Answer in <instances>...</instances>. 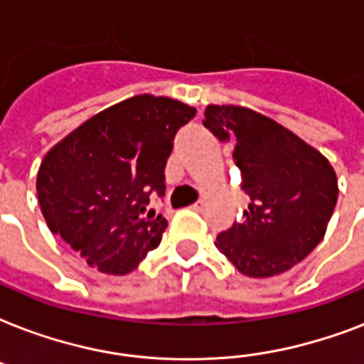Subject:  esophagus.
Wrapping results in <instances>:
<instances>
[{
	"label": "esophagus",
	"instance_id": "1",
	"mask_svg": "<svg viewBox=\"0 0 364 364\" xmlns=\"http://www.w3.org/2000/svg\"><path fill=\"white\" fill-rule=\"evenodd\" d=\"M191 210H194V211H202V210H204V200H198V202H194V204L191 205Z\"/></svg>",
	"mask_w": 364,
	"mask_h": 364
}]
</instances>
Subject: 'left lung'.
Returning a JSON list of instances; mask_svg holds the SVG:
<instances>
[{
	"mask_svg": "<svg viewBox=\"0 0 364 364\" xmlns=\"http://www.w3.org/2000/svg\"><path fill=\"white\" fill-rule=\"evenodd\" d=\"M204 126L232 159L249 196L243 219L217 236V249L249 277L293 268L321 242L338 198L333 166L293 132L257 111L208 105Z\"/></svg>",
	"mask_w": 364,
	"mask_h": 364,
	"instance_id": "left-lung-1",
	"label": "left lung"
}]
</instances>
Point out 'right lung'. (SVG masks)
Listing matches in <instances>:
<instances>
[{
    "label": "right lung",
    "mask_w": 364,
    "mask_h": 364,
    "mask_svg": "<svg viewBox=\"0 0 364 364\" xmlns=\"http://www.w3.org/2000/svg\"><path fill=\"white\" fill-rule=\"evenodd\" d=\"M194 115L177 100L143 94L111 105L54 145L37 173L50 232L104 274L134 270L168 227L151 202L164 196L173 137Z\"/></svg>",
    "instance_id": "obj_1"
}]
</instances>
